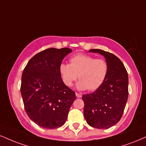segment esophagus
Listing matches in <instances>:
<instances>
[{"label":"esophagus","instance_id":"1","mask_svg":"<svg viewBox=\"0 0 146 146\" xmlns=\"http://www.w3.org/2000/svg\"><path fill=\"white\" fill-rule=\"evenodd\" d=\"M76 96L78 98H80L82 97V95H81V94H80V93H78L76 92Z\"/></svg>","mask_w":146,"mask_h":146}]
</instances>
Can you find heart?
Wrapping results in <instances>:
<instances>
[{
	"label": "heart",
	"instance_id": "1",
	"mask_svg": "<svg viewBox=\"0 0 146 146\" xmlns=\"http://www.w3.org/2000/svg\"><path fill=\"white\" fill-rule=\"evenodd\" d=\"M59 72L63 82L71 87L77 78V87L80 90L95 91L105 81L108 73V64L105 59H95L87 54L79 53L72 57L70 64L62 63Z\"/></svg>",
	"mask_w": 146,
	"mask_h": 146
}]
</instances>
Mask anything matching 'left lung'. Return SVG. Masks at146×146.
Returning <instances> with one entry per match:
<instances>
[{"mask_svg":"<svg viewBox=\"0 0 146 146\" xmlns=\"http://www.w3.org/2000/svg\"><path fill=\"white\" fill-rule=\"evenodd\" d=\"M89 52L104 55L108 64V73L99 89L82 95L84 118L91 127L108 129L116 125L123 114L128 100V73L121 60L114 54L101 49H91Z\"/></svg>","mask_w":146,"mask_h":146,"instance_id":"left-lung-1","label":"left lung"}]
</instances>
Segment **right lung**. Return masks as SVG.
<instances>
[{
    "instance_id": "add662e5",
    "label": "right lung",
    "mask_w": 146,
    "mask_h": 146,
    "mask_svg": "<svg viewBox=\"0 0 146 146\" xmlns=\"http://www.w3.org/2000/svg\"><path fill=\"white\" fill-rule=\"evenodd\" d=\"M69 48H50L30 59L21 76V94L26 114L42 128L53 129L66 123L76 100L75 92L65 85L59 72Z\"/></svg>"
}]
</instances>
